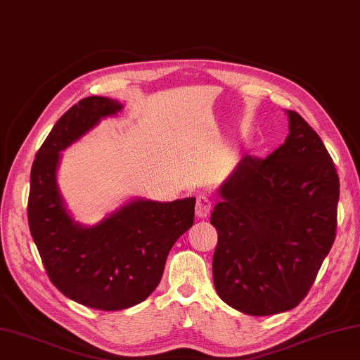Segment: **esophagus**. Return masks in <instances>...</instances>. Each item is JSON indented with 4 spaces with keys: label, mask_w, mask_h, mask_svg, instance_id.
Wrapping results in <instances>:
<instances>
[{
    "label": "esophagus",
    "mask_w": 360,
    "mask_h": 360,
    "mask_svg": "<svg viewBox=\"0 0 360 360\" xmlns=\"http://www.w3.org/2000/svg\"><path fill=\"white\" fill-rule=\"evenodd\" d=\"M210 210H212V200L204 196V194H200L196 199V217L199 219H204L210 215Z\"/></svg>",
    "instance_id": "esophagus-1"
}]
</instances>
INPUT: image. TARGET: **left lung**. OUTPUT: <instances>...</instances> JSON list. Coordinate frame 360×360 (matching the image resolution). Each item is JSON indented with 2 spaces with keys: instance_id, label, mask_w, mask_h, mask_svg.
<instances>
[{
  "instance_id": "left-lung-1",
  "label": "left lung",
  "mask_w": 360,
  "mask_h": 360,
  "mask_svg": "<svg viewBox=\"0 0 360 360\" xmlns=\"http://www.w3.org/2000/svg\"><path fill=\"white\" fill-rule=\"evenodd\" d=\"M289 134L267 158L245 155L221 186L213 283L236 310L269 316L297 307L335 240L340 180L321 137L288 110Z\"/></svg>"
}]
</instances>
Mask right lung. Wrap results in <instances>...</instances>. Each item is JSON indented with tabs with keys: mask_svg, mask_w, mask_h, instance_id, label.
<instances>
[{
	"mask_svg": "<svg viewBox=\"0 0 360 360\" xmlns=\"http://www.w3.org/2000/svg\"><path fill=\"white\" fill-rule=\"evenodd\" d=\"M122 110L110 98L80 99L37 150L31 167L28 224L50 281L79 304L117 311L141 304L160 285L170 248L194 223L196 199L134 200L93 228L68 215L56 190L60 151L101 118Z\"/></svg>",
	"mask_w": 360,
	"mask_h": 360,
	"instance_id": "right-lung-1",
	"label": "right lung"
}]
</instances>
